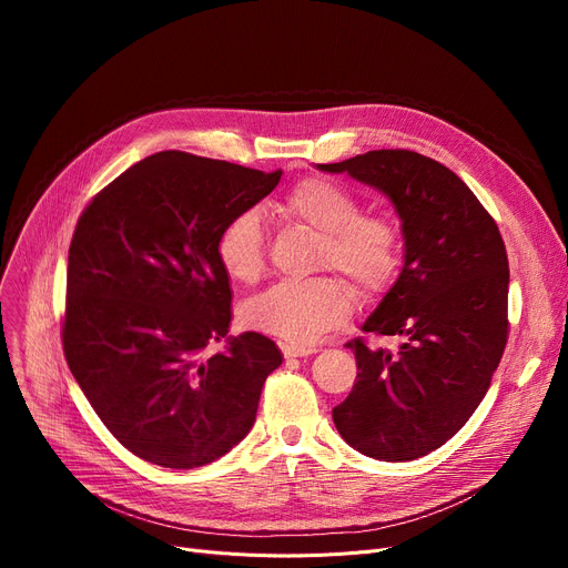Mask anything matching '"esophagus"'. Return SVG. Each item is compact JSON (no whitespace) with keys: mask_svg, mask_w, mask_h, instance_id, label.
<instances>
[{"mask_svg":"<svg viewBox=\"0 0 568 568\" xmlns=\"http://www.w3.org/2000/svg\"><path fill=\"white\" fill-rule=\"evenodd\" d=\"M283 356L285 359H302V356L315 354V349H306V347H292V345H283Z\"/></svg>","mask_w":568,"mask_h":568,"instance_id":"1","label":"esophagus"}]
</instances>
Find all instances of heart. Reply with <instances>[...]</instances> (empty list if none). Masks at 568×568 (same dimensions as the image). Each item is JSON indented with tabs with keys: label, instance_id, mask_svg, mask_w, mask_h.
<instances>
[{
	"label": "heart",
	"instance_id": "1",
	"mask_svg": "<svg viewBox=\"0 0 568 568\" xmlns=\"http://www.w3.org/2000/svg\"><path fill=\"white\" fill-rule=\"evenodd\" d=\"M283 212L320 232L317 266L343 274L362 300H373L398 276L403 244L398 227L382 216H364L362 202L345 186L324 176H308L283 197ZM216 260L239 283H253L264 272L266 242L257 212L242 209L219 230ZM349 290L332 276L281 281L244 306L251 329L283 343L306 347L336 329L349 315Z\"/></svg>",
	"mask_w": 568,
	"mask_h": 568
}]
</instances>
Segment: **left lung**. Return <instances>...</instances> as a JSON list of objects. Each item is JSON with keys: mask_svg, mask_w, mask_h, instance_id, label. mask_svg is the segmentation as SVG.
<instances>
[{"mask_svg": "<svg viewBox=\"0 0 568 568\" xmlns=\"http://www.w3.org/2000/svg\"><path fill=\"white\" fill-rule=\"evenodd\" d=\"M382 191L403 221L405 264L354 338L356 382L332 416L341 437L386 463L422 458L452 439L484 400L509 338V257L497 223L463 179L409 149H377L341 163Z\"/></svg>", "mask_w": 568, "mask_h": 568, "instance_id": "obj_1", "label": "left lung"}]
</instances>
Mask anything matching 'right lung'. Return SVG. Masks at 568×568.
Returning a JSON list of instances; mask_svg holds the SVG:
<instances>
[{"label":"right lung","mask_w":568,"mask_h":568,"mask_svg":"<svg viewBox=\"0 0 568 568\" xmlns=\"http://www.w3.org/2000/svg\"><path fill=\"white\" fill-rule=\"evenodd\" d=\"M281 174L159 152L119 174L78 219L64 356L105 428L146 463L193 469L227 454L283 364L276 343L255 332L202 356L232 320L219 230Z\"/></svg>","instance_id":"right-lung-1"}]
</instances>
